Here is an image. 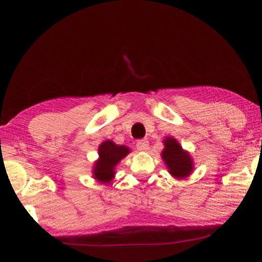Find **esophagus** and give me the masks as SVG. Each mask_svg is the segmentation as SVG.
<instances>
[{"instance_id": "obj_1", "label": "esophagus", "mask_w": 262, "mask_h": 262, "mask_svg": "<svg viewBox=\"0 0 262 262\" xmlns=\"http://www.w3.org/2000/svg\"><path fill=\"white\" fill-rule=\"evenodd\" d=\"M136 148L139 151H147L149 149V142L147 140H139L136 143Z\"/></svg>"}]
</instances>
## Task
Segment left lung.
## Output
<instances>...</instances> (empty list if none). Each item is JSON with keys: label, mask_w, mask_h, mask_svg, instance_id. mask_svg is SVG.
I'll list each match as a JSON object with an SVG mask.
<instances>
[{"label": "left lung", "mask_w": 262, "mask_h": 262, "mask_svg": "<svg viewBox=\"0 0 262 262\" xmlns=\"http://www.w3.org/2000/svg\"><path fill=\"white\" fill-rule=\"evenodd\" d=\"M164 149L161 157L173 178L185 179L194 171V161L187 150L181 147L177 139L166 136L163 141Z\"/></svg>", "instance_id": "left-lung-1"}]
</instances>
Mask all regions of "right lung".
<instances>
[{"mask_svg": "<svg viewBox=\"0 0 262 262\" xmlns=\"http://www.w3.org/2000/svg\"><path fill=\"white\" fill-rule=\"evenodd\" d=\"M130 152L127 145H119L112 140L104 141L98 147V159L92 166V177L100 184L108 185L115 178V167Z\"/></svg>", "mask_w": 262, "mask_h": 262, "instance_id": "add662e5", "label": "right lung"}]
</instances>
